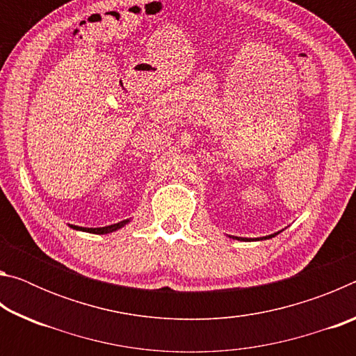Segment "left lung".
<instances>
[{
  "label": "left lung",
  "instance_id": "obj_1",
  "mask_svg": "<svg viewBox=\"0 0 356 356\" xmlns=\"http://www.w3.org/2000/svg\"><path fill=\"white\" fill-rule=\"evenodd\" d=\"M281 232V231H280ZM280 232H275V234H270V236H265V237H261V238H256V240H267V238H272L275 236H278ZM232 238H237V240H250V238H240V237H232Z\"/></svg>",
  "mask_w": 356,
  "mask_h": 356
}]
</instances>
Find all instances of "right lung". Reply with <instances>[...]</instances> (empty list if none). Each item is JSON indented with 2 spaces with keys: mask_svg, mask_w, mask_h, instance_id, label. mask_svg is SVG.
<instances>
[{
  "mask_svg": "<svg viewBox=\"0 0 356 356\" xmlns=\"http://www.w3.org/2000/svg\"><path fill=\"white\" fill-rule=\"evenodd\" d=\"M130 220H124V221H119L116 225H110V226H105V227H81V226H75V225H69L72 229H76V231H83V232H89V234H110L118 231V229L124 227L127 225Z\"/></svg>",
  "mask_w": 356,
  "mask_h": 356,
  "instance_id": "add662e5",
  "label": "right lung"
}]
</instances>
